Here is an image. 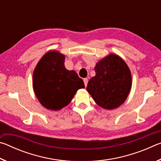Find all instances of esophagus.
<instances>
[{"label":"esophagus","mask_w":161,"mask_h":161,"mask_svg":"<svg viewBox=\"0 0 161 161\" xmlns=\"http://www.w3.org/2000/svg\"><path fill=\"white\" fill-rule=\"evenodd\" d=\"M84 85H85V86H86L87 83H88V79L84 78Z\"/></svg>","instance_id":"34e87169"}]
</instances>
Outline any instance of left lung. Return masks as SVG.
Here are the masks:
<instances>
[{
	"mask_svg": "<svg viewBox=\"0 0 161 161\" xmlns=\"http://www.w3.org/2000/svg\"><path fill=\"white\" fill-rule=\"evenodd\" d=\"M96 75L86 90L99 107L113 109L123 103L131 88V74L123 59L116 54L102 59L94 68Z\"/></svg>",
	"mask_w": 161,
	"mask_h": 161,
	"instance_id": "1",
	"label": "left lung"
}]
</instances>
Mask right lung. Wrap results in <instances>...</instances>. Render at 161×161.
I'll return each instance as SVG.
<instances>
[{"instance_id":"obj_1","label":"right lung","mask_w":161,"mask_h":161,"mask_svg":"<svg viewBox=\"0 0 161 161\" xmlns=\"http://www.w3.org/2000/svg\"><path fill=\"white\" fill-rule=\"evenodd\" d=\"M64 55L58 52L46 53L33 72V89L40 103L47 109L59 110L69 104L83 80L64 67Z\"/></svg>"}]
</instances>
